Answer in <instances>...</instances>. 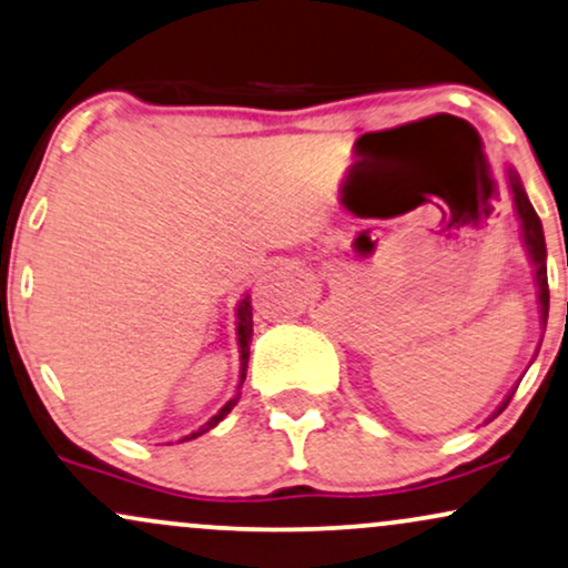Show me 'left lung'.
I'll return each mask as SVG.
<instances>
[{"instance_id":"left-lung-1","label":"left lung","mask_w":568,"mask_h":568,"mask_svg":"<svg viewBox=\"0 0 568 568\" xmlns=\"http://www.w3.org/2000/svg\"><path fill=\"white\" fill-rule=\"evenodd\" d=\"M510 191H513V204H516V212H518V220H521V233H524V244H526V252H529L531 263H535V282L539 286V308H542V324L548 322V311H550V290H548V250H545V233H542V223H539L535 206H531L529 196H526L521 180H518L516 172L510 170ZM513 396V393H510ZM510 402V398H508ZM505 402L499 409L495 412V417L499 412L508 406Z\"/></svg>"}]
</instances>
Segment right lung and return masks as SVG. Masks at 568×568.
<instances>
[{
	"mask_svg": "<svg viewBox=\"0 0 568 568\" xmlns=\"http://www.w3.org/2000/svg\"><path fill=\"white\" fill-rule=\"evenodd\" d=\"M239 348H242V383H244V377H246V362H250V339H252V305H250V300H242V303H239ZM242 383H239V388H242ZM239 396H242V393H236V396L231 398L229 404L223 406V409L217 412L215 417L210 419V423L206 425H202V428H199L196 433H191V436H185V438H196V436H202V433H206L210 428H215V425L220 423V419H223L225 415H229V412L233 409V406H236V402H239Z\"/></svg>",
	"mask_w": 568,
	"mask_h": 568,
	"instance_id": "right-lung-1",
	"label": "right lung"
}]
</instances>
